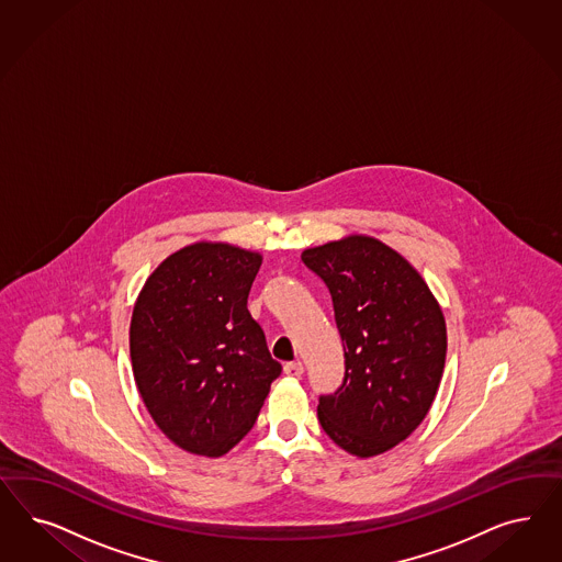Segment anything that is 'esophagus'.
I'll return each mask as SVG.
<instances>
[{
	"mask_svg": "<svg viewBox=\"0 0 562 562\" xmlns=\"http://www.w3.org/2000/svg\"><path fill=\"white\" fill-rule=\"evenodd\" d=\"M283 372L288 376H302L304 374V363L302 362H290L283 366Z\"/></svg>",
	"mask_w": 562,
	"mask_h": 562,
	"instance_id": "1",
	"label": "esophagus"
}]
</instances>
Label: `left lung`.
Returning <instances> with one entry per match:
<instances>
[{
  "label": "left lung",
  "mask_w": 562,
  "mask_h": 562,
  "mask_svg": "<svg viewBox=\"0 0 562 562\" xmlns=\"http://www.w3.org/2000/svg\"><path fill=\"white\" fill-rule=\"evenodd\" d=\"M326 283L345 351L344 384L318 401L335 445L386 453L430 412L447 358V325L428 283L393 248L347 236L302 252Z\"/></svg>",
  "instance_id": "obj_1"
}]
</instances>
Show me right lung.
Returning <instances> with one entry per match:
<instances>
[{"mask_svg":"<svg viewBox=\"0 0 562 562\" xmlns=\"http://www.w3.org/2000/svg\"><path fill=\"white\" fill-rule=\"evenodd\" d=\"M260 265L252 250L196 241L167 256L134 304V381L155 424L188 453L232 451L281 374L246 306Z\"/></svg>","mask_w":562,"mask_h":562,"instance_id":"1","label":"right lung"}]
</instances>
